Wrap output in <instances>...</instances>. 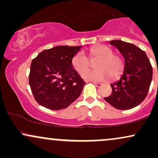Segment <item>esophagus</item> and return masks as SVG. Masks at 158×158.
Wrapping results in <instances>:
<instances>
[{"label": "esophagus", "mask_w": 158, "mask_h": 158, "mask_svg": "<svg viewBox=\"0 0 158 158\" xmlns=\"http://www.w3.org/2000/svg\"><path fill=\"white\" fill-rule=\"evenodd\" d=\"M93 83L94 85H96V86L97 87H98V88H99V87H101L102 85V83H100V82H97V81H93Z\"/></svg>", "instance_id": "34e87169"}]
</instances>
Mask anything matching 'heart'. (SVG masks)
Listing matches in <instances>:
<instances>
[{
	"mask_svg": "<svg viewBox=\"0 0 158 158\" xmlns=\"http://www.w3.org/2000/svg\"><path fill=\"white\" fill-rule=\"evenodd\" d=\"M89 58L79 52L73 56L72 65L76 71L82 73L81 77L86 80L99 81L107 80L108 78L116 79L120 76L124 68V61L120 56L113 53V50L106 45H97L88 51ZM97 61L94 64L96 70L86 72L90 66L89 61ZM86 71V72L84 71Z\"/></svg>",
	"mask_w": 158,
	"mask_h": 158,
	"instance_id": "b5f03b06",
	"label": "heart"
}]
</instances>
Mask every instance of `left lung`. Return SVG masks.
I'll list each match as a JSON object with an SVG mask.
<instances>
[{"label":"left lung","mask_w":158,"mask_h":158,"mask_svg":"<svg viewBox=\"0 0 158 158\" xmlns=\"http://www.w3.org/2000/svg\"><path fill=\"white\" fill-rule=\"evenodd\" d=\"M124 58L123 75L110 84L112 93L104 99L114 108L128 110L140 104L147 95L152 79V67L146 52L136 45L121 40H112Z\"/></svg>","instance_id":"1"}]
</instances>
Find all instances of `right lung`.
<instances>
[{
	"label": "right lung",
	"mask_w": 158,
	"mask_h": 158,
	"mask_svg": "<svg viewBox=\"0 0 158 158\" xmlns=\"http://www.w3.org/2000/svg\"><path fill=\"white\" fill-rule=\"evenodd\" d=\"M81 46H56L41 52L30 65L29 82L35 99L50 110L66 108L80 96L85 82L72 65Z\"/></svg>",
	"instance_id": "add662e5"
}]
</instances>
